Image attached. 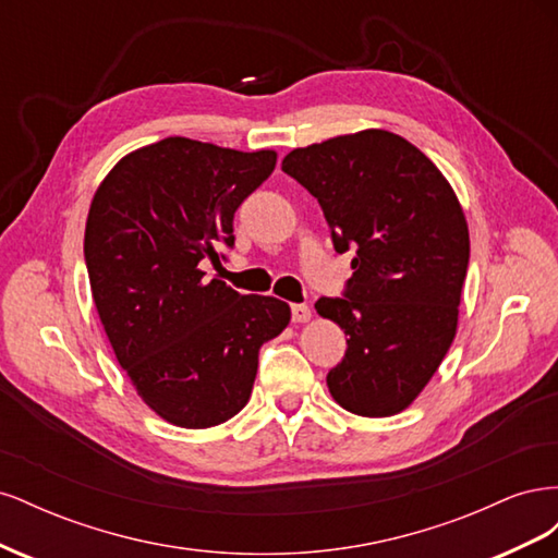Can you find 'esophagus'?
<instances>
[{
  "mask_svg": "<svg viewBox=\"0 0 558 558\" xmlns=\"http://www.w3.org/2000/svg\"><path fill=\"white\" fill-rule=\"evenodd\" d=\"M291 316H293L295 324H307V320L312 318V310L307 305H293Z\"/></svg>",
  "mask_w": 558,
  "mask_h": 558,
  "instance_id": "34e87169",
  "label": "esophagus"
}]
</instances>
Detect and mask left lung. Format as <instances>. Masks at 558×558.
Here are the masks:
<instances>
[{
  "label": "left lung",
  "instance_id": "8db88e82",
  "mask_svg": "<svg viewBox=\"0 0 558 558\" xmlns=\"http://www.w3.org/2000/svg\"><path fill=\"white\" fill-rule=\"evenodd\" d=\"M281 170L318 199L335 251H356L342 298L314 305L349 337L326 377L330 396L359 416H393L453 342L470 260L459 197L414 144L386 130L295 148Z\"/></svg>",
  "mask_w": 558,
  "mask_h": 558
}]
</instances>
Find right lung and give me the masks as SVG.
<instances>
[{
    "label": "right lung",
    "mask_w": 558,
    "mask_h": 558,
    "mask_svg": "<svg viewBox=\"0 0 558 558\" xmlns=\"http://www.w3.org/2000/svg\"><path fill=\"white\" fill-rule=\"evenodd\" d=\"M275 165V150L167 137L132 150L93 197L83 253L99 320L142 400L174 426L238 414L260 347L291 320L286 302L199 269L234 244V211Z\"/></svg>",
    "instance_id": "add662e5"
}]
</instances>
